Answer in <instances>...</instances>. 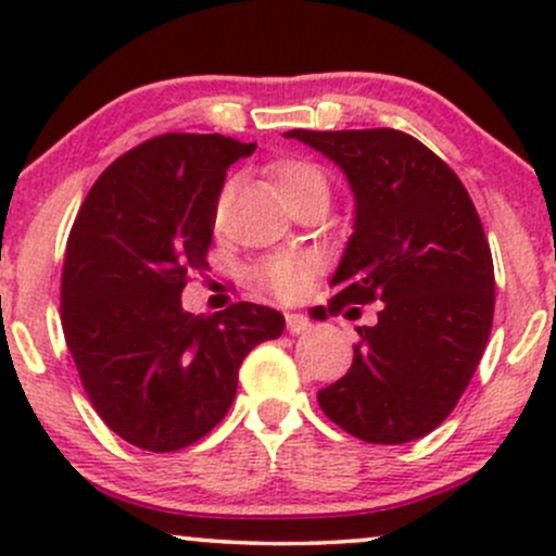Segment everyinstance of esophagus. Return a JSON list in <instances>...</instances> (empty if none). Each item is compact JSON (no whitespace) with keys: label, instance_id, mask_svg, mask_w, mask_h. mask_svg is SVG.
Wrapping results in <instances>:
<instances>
[{"label":"esophagus","instance_id":"obj_1","mask_svg":"<svg viewBox=\"0 0 556 556\" xmlns=\"http://www.w3.org/2000/svg\"><path fill=\"white\" fill-rule=\"evenodd\" d=\"M285 321H287V331H290V334H305V331L311 329V318L303 314H285Z\"/></svg>","mask_w":556,"mask_h":556}]
</instances>
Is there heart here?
<instances>
[{
  "instance_id": "obj_1",
  "label": "heart",
  "mask_w": 556,
  "mask_h": 556,
  "mask_svg": "<svg viewBox=\"0 0 556 556\" xmlns=\"http://www.w3.org/2000/svg\"><path fill=\"white\" fill-rule=\"evenodd\" d=\"M269 177L277 188V193L290 206L298 198H305L311 193H321L329 198V180L316 164L305 162V159H277L269 164ZM229 198H232V182H227L219 190L214 203V219L222 222L227 214ZM253 277L271 295L292 300L303 295L316 277V261L303 253H274V256L261 258L253 266Z\"/></svg>"
}]
</instances>
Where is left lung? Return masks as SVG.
I'll return each mask as SVG.
<instances>
[{
    "label": "left lung",
    "instance_id": "8db88e82",
    "mask_svg": "<svg viewBox=\"0 0 556 556\" xmlns=\"http://www.w3.org/2000/svg\"><path fill=\"white\" fill-rule=\"evenodd\" d=\"M285 136L329 156L355 193L329 311L381 300L374 327H358L353 366L318 392V405L368 444L426 437L455 410L491 334L494 261L481 216L460 177L407 132Z\"/></svg>",
    "mask_w": 556,
    "mask_h": 556
}]
</instances>
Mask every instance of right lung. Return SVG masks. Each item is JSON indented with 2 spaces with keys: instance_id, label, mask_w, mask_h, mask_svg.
Returning a JSON list of instances; mask_svg holds the SVG:
<instances>
[{
  "instance_id": "add662e5",
  "label": "right lung",
  "mask_w": 556,
  "mask_h": 556,
  "mask_svg": "<svg viewBox=\"0 0 556 556\" xmlns=\"http://www.w3.org/2000/svg\"><path fill=\"white\" fill-rule=\"evenodd\" d=\"M256 143L219 132H164L101 172L67 238L62 331L101 420L149 452L190 446L227 416L238 371L285 331L279 311L235 303L182 311L206 269L214 203L229 164Z\"/></svg>"
}]
</instances>
